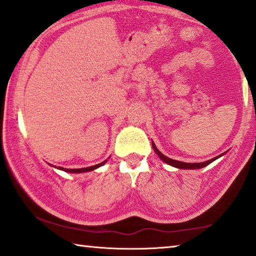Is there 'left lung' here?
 Wrapping results in <instances>:
<instances>
[{
    "instance_id": "8db88e82",
    "label": "left lung",
    "mask_w": 256,
    "mask_h": 256,
    "mask_svg": "<svg viewBox=\"0 0 256 256\" xmlns=\"http://www.w3.org/2000/svg\"><path fill=\"white\" fill-rule=\"evenodd\" d=\"M152 146H153V148H154V150H156V153L158 154V156H159V158L161 160L164 161V162H166V164H170V166H172V167H176V168H181V169H200V168H203V167H205V166H208V164H210L212 161H214L216 159H218L219 156H216V158H214V159H211V160H208V161H205V162H198V164H186V162H182V161H178V160H172V159H169V158H167L166 156H164L162 153L160 152L159 150L156 148V145H154V142H152Z\"/></svg>"
}]
</instances>
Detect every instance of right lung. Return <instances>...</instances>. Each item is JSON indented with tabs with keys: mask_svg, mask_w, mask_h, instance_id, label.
<instances>
[{
	"mask_svg": "<svg viewBox=\"0 0 256 256\" xmlns=\"http://www.w3.org/2000/svg\"><path fill=\"white\" fill-rule=\"evenodd\" d=\"M106 162V161H103V162H100L98 164H95V166H92V167H87V168H80V169H64L62 167H59V169H61V170H64V172H90V170H94V169L98 168L100 167V166H103L104 164Z\"/></svg>",
	"mask_w": 256,
	"mask_h": 256,
	"instance_id": "add662e5",
	"label": "right lung"
}]
</instances>
